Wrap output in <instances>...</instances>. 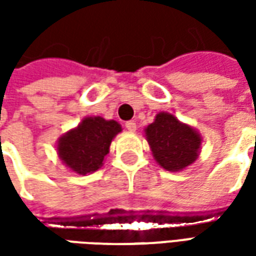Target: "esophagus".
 Returning <instances> with one entry per match:
<instances>
[{
    "label": "esophagus",
    "mask_w": 256,
    "mask_h": 256,
    "mask_svg": "<svg viewBox=\"0 0 256 256\" xmlns=\"http://www.w3.org/2000/svg\"><path fill=\"white\" fill-rule=\"evenodd\" d=\"M124 128H128V132H136V128H137V124H136V122H134V120H130V122H126Z\"/></svg>",
    "instance_id": "esophagus-1"
}]
</instances>
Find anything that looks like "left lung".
<instances>
[{
    "instance_id": "8db88e82",
    "label": "left lung",
    "mask_w": 256,
    "mask_h": 256,
    "mask_svg": "<svg viewBox=\"0 0 256 256\" xmlns=\"http://www.w3.org/2000/svg\"><path fill=\"white\" fill-rule=\"evenodd\" d=\"M145 136L155 160L167 172H181L198 159L200 134L168 112H159Z\"/></svg>"
}]
</instances>
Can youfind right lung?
Returning <instances> with one entry per match:
<instances>
[{
    "label": "right lung",
    "instance_id": "1",
    "mask_svg": "<svg viewBox=\"0 0 256 256\" xmlns=\"http://www.w3.org/2000/svg\"><path fill=\"white\" fill-rule=\"evenodd\" d=\"M120 132L122 128L116 120H106L101 116L84 118L78 128L58 138V155L76 174L94 172L102 166L112 140Z\"/></svg>",
    "mask_w": 256,
    "mask_h": 256
}]
</instances>
